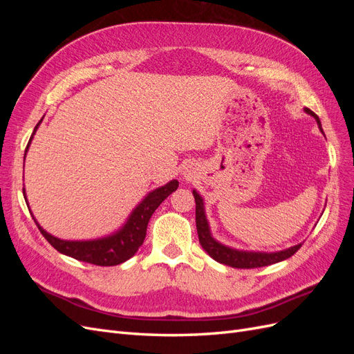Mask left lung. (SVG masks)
<instances>
[{"label": "left lung", "instance_id": "8db88e82", "mask_svg": "<svg viewBox=\"0 0 354 354\" xmlns=\"http://www.w3.org/2000/svg\"><path fill=\"white\" fill-rule=\"evenodd\" d=\"M304 111L315 118L320 131H322V124H320L319 116L313 111H310L307 108ZM194 196L196 202V229H198L199 243L202 245V248L209 254V257H212L214 260L221 264L234 267V269H255V267H264V266H270L274 263L283 261L301 248V243H298L291 246V248L277 251V252H252V251L233 250L226 245H221L211 236L209 226L205 217V208H203V199L201 198V195L196 190H194Z\"/></svg>", "mask_w": 354, "mask_h": 354}]
</instances>
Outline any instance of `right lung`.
I'll use <instances>...</instances> for the list:
<instances>
[{
  "mask_svg": "<svg viewBox=\"0 0 354 354\" xmlns=\"http://www.w3.org/2000/svg\"><path fill=\"white\" fill-rule=\"evenodd\" d=\"M42 121V120H41ZM41 121L37 124L34 133H32L25 156L29 149V145L34 138V134L37 131V128L39 127ZM178 187V181L173 180L167 183L162 187H158L153 192H151L138 205L134 208L131 212V216L128 217L127 223L122 226V229L118 230L116 233L111 234V236H106L102 239H94V241H63L59 238H55L53 234L47 233L44 229H42L37 220L32 216V218L35 220L39 232L42 233L48 243L56 248L59 252L65 254L68 257H72L75 260L85 261L90 264L95 266H116L127 261L128 259L137 252V250L140 248L145 238H146V229H147V223L151 220L152 214L155 209L162 203L173 192H176ZM24 196L28 203L26 195H25V189H24Z\"/></svg>",
  "mask_w": 354,
  "mask_h": 354,
  "instance_id": "1",
  "label": "right lung"
}]
</instances>
